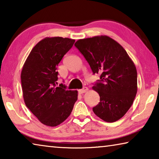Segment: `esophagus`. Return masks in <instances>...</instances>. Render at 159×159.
<instances>
[{
	"label": "esophagus",
	"instance_id": "obj_1",
	"mask_svg": "<svg viewBox=\"0 0 159 159\" xmlns=\"http://www.w3.org/2000/svg\"><path fill=\"white\" fill-rule=\"evenodd\" d=\"M88 88L87 87H84L83 88V89H80L79 90V92L80 94H83V93H85L86 92H88Z\"/></svg>",
	"mask_w": 159,
	"mask_h": 159
}]
</instances>
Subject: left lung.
Instances as JSON below:
<instances>
[{
	"instance_id": "left-lung-1",
	"label": "left lung",
	"mask_w": 159,
	"mask_h": 159,
	"mask_svg": "<svg viewBox=\"0 0 159 159\" xmlns=\"http://www.w3.org/2000/svg\"><path fill=\"white\" fill-rule=\"evenodd\" d=\"M93 74H100L93 86L100 102L93 112L104 121L121 118L130 108L138 91V74L133 61L118 42L107 36L79 39L74 44Z\"/></svg>"
}]
</instances>
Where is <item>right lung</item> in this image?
I'll return each mask as SVG.
<instances>
[{
	"instance_id": "add662e5",
	"label": "right lung",
	"mask_w": 159,
	"mask_h": 159,
	"mask_svg": "<svg viewBox=\"0 0 159 159\" xmlns=\"http://www.w3.org/2000/svg\"><path fill=\"white\" fill-rule=\"evenodd\" d=\"M74 39L46 37L33 48L24 64L21 83L27 108L43 124L55 127L69 116L78 99L77 90L57 87V67Z\"/></svg>"
}]
</instances>
